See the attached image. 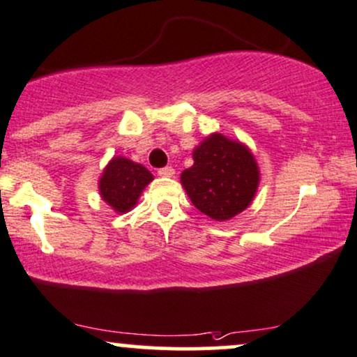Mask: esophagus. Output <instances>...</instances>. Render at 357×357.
<instances>
[{
  "mask_svg": "<svg viewBox=\"0 0 357 357\" xmlns=\"http://www.w3.org/2000/svg\"><path fill=\"white\" fill-rule=\"evenodd\" d=\"M158 175H160V177H164V178H172L175 175V170L172 169V167H164V169L158 170Z\"/></svg>",
  "mask_w": 357,
  "mask_h": 357,
  "instance_id": "obj_1",
  "label": "esophagus"
}]
</instances>
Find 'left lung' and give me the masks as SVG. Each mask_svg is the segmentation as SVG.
Segmentation results:
<instances>
[{"mask_svg":"<svg viewBox=\"0 0 357 357\" xmlns=\"http://www.w3.org/2000/svg\"><path fill=\"white\" fill-rule=\"evenodd\" d=\"M193 165L180 182L192 204L217 222H225L252 205L259 185L257 158L240 140L213 132L193 151Z\"/></svg>","mask_w":357,"mask_h":357,"instance_id":"obj_1","label":"left lung"}]
</instances>
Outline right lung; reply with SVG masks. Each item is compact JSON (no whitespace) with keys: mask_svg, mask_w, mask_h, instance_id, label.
I'll return each mask as SVG.
<instances>
[{"mask_svg":"<svg viewBox=\"0 0 357 357\" xmlns=\"http://www.w3.org/2000/svg\"><path fill=\"white\" fill-rule=\"evenodd\" d=\"M152 180L153 175L142 164L122 155L112 157L99 178L100 199L116 213H127Z\"/></svg>","mask_w":357,"mask_h":357,"instance_id":"obj_1","label":"right lung"}]
</instances>
